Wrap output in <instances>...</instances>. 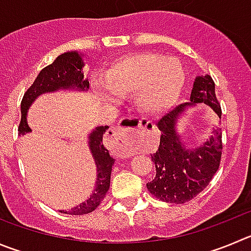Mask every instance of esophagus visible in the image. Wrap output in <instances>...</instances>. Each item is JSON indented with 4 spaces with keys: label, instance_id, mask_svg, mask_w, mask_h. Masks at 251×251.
I'll return each mask as SVG.
<instances>
[{
    "label": "esophagus",
    "instance_id": "34e87169",
    "mask_svg": "<svg viewBox=\"0 0 251 251\" xmlns=\"http://www.w3.org/2000/svg\"><path fill=\"white\" fill-rule=\"evenodd\" d=\"M147 128H153L152 123L145 119H126L116 127L109 131V135L115 140H123L126 136H135L137 133L146 131Z\"/></svg>",
    "mask_w": 251,
    "mask_h": 251
}]
</instances>
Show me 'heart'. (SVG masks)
<instances>
[{
  "instance_id": "b5f03b06",
  "label": "heart",
  "mask_w": 251,
  "mask_h": 251,
  "mask_svg": "<svg viewBox=\"0 0 251 251\" xmlns=\"http://www.w3.org/2000/svg\"><path fill=\"white\" fill-rule=\"evenodd\" d=\"M184 73L175 58L142 53L119 60L105 76L93 80V91L100 100L116 104L121 95L135 93L137 106L157 112L170 106L181 91Z\"/></svg>"
}]
</instances>
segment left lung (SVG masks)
<instances>
[{
	"instance_id": "obj_1",
	"label": "left lung",
	"mask_w": 251,
	"mask_h": 251,
	"mask_svg": "<svg viewBox=\"0 0 251 251\" xmlns=\"http://www.w3.org/2000/svg\"><path fill=\"white\" fill-rule=\"evenodd\" d=\"M200 102L209 105L222 118L221 102L215 97L214 81L210 75L197 76L191 101L173 107L157 123L161 131L160 147L151 156L156 176L146 186L150 193L166 203L183 204L193 200L209 184L221 165V128H215L213 136L197 149H187L176 132V123L183 110Z\"/></svg>"
}]
</instances>
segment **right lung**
<instances>
[{"label": "right lung", "mask_w": 251, "mask_h": 251, "mask_svg": "<svg viewBox=\"0 0 251 251\" xmlns=\"http://www.w3.org/2000/svg\"><path fill=\"white\" fill-rule=\"evenodd\" d=\"M83 68L84 63L80 55L78 54V51H68L64 54H60L51 64L41 70L33 84L27 89L21 101V121L18 126L20 135H25L30 131L27 124V110L34 101V99L41 94L68 88L88 90L89 81L84 76ZM107 128L109 126H100L95 128V131H93L89 136V146H90L91 154L98 167L97 187L94 189V193L86 202L76 205L69 212L63 210L65 214L83 215L94 212L99 207L109 191L110 176H111L115 160L110 156L109 151L102 142V137Z\"/></svg>", "instance_id": "obj_1"}]
</instances>
